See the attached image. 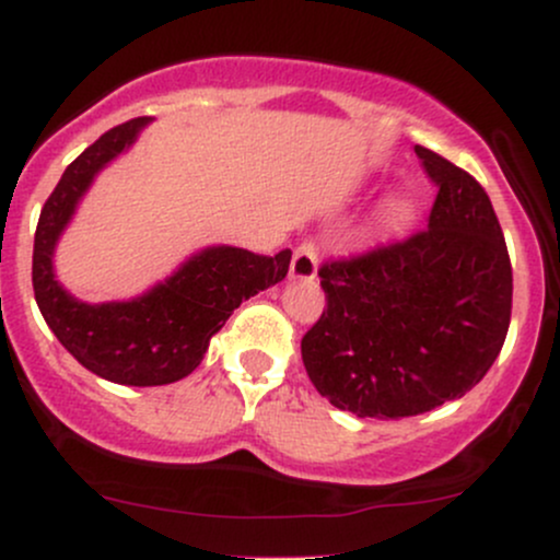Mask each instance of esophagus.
Wrapping results in <instances>:
<instances>
[{"label":"esophagus","instance_id":"34e87169","mask_svg":"<svg viewBox=\"0 0 560 560\" xmlns=\"http://www.w3.org/2000/svg\"><path fill=\"white\" fill-rule=\"evenodd\" d=\"M289 276L298 281H313L318 276V253L313 242H302L292 255V266Z\"/></svg>","mask_w":560,"mask_h":560}]
</instances>
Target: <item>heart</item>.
Returning a JSON list of instances; mask_svg holds the SVG:
<instances>
[{"instance_id": "1", "label": "heart", "mask_w": 560, "mask_h": 560, "mask_svg": "<svg viewBox=\"0 0 560 560\" xmlns=\"http://www.w3.org/2000/svg\"><path fill=\"white\" fill-rule=\"evenodd\" d=\"M416 221H419V208H416L413 199L408 197H389L376 213L378 231L389 236L405 234V231L413 229Z\"/></svg>"}]
</instances>
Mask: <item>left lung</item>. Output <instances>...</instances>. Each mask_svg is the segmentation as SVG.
<instances>
[{"instance_id": "left-lung-1", "label": "left lung", "mask_w": 560, "mask_h": 560, "mask_svg": "<svg viewBox=\"0 0 560 560\" xmlns=\"http://www.w3.org/2000/svg\"><path fill=\"white\" fill-rule=\"evenodd\" d=\"M440 186L429 229L320 268L326 311L302 337L316 389L358 419H405L485 378L511 324L513 271L477 178L416 147Z\"/></svg>"}]
</instances>
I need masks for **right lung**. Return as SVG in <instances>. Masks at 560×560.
<instances>
[{"label": "right lung", "instance_id": "add662e5", "mask_svg": "<svg viewBox=\"0 0 560 560\" xmlns=\"http://www.w3.org/2000/svg\"><path fill=\"white\" fill-rule=\"evenodd\" d=\"M150 124L152 118L128 120L86 147L44 202L34 240V294L47 326L83 369L128 387H160L189 376L234 307L279 284L292 260L289 249L262 258L231 244H210L131 300L73 298L55 273L60 236L94 178L131 150Z\"/></svg>", "mask_w": 560, "mask_h": 560}]
</instances>
